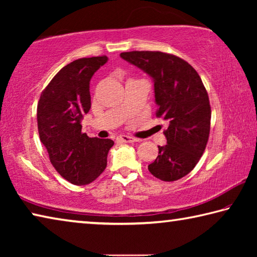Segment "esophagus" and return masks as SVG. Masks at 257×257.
I'll return each mask as SVG.
<instances>
[{"label":"esophagus","instance_id":"obj_1","mask_svg":"<svg viewBox=\"0 0 257 257\" xmlns=\"http://www.w3.org/2000/svg\"><path fill=\"white\" fill-rule=\"evenodd\" d=\"M118 141L122 142V143H135V142H137L138 139L127 136V135H120V136L118 137Z\"/></svg>","mask_w":257,"mask_h":257}]
</instances>
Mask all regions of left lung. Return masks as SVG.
<instances>
[{"instance_id":"obj_1","label":"left lung","mask_w":257,"mask_h":257,"mask_svg":"<svg viewBox=\"0 0 257 257\" xmlns=\"http://www.w3.org/2000/svg\"><path fill=\"white\" fill-rule=\"evenodd\" d=\"M121 58L153 78L156 116L169 123L167 145L149 170L162 181H176L198 163L210 136L211 105L197 71L179 56L159 51L123 52Z\"/></svg>"}]
</instances>
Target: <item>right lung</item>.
<instances>
[{
    "label": "right lung",
    "mask_w": 257,
    "mask_h": 257,
    "mask_svg": "<svg viewBox=\"0 0 257 257\" xmlns=\"http://www.w3.org/2000/svg\"><path fill=\"white\" fill-rule=\"evenodd\" d=\"M107 61L93 56L72 61L53 77L37 104L41 142L52 165L73 185H87L105 170L114 142L81 133V120L90 108L89 81Z\"/></svg>",
    "instance_id": "obj_1"
}]
</instances>
